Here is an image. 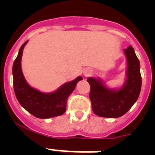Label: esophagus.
Instances as JSON below:
<instances>
[{
    "label": "esophagus",
    "mask_w": 155,
    "mask_h": 155,
    "mask_svg": "<svg viewBox=\"0 0 155 155\" xmlns=\"http://www.w3.org/2000/svg\"><path fill=\"white\" fill-rule=\"evenodd\" d=\"M91 74V70H89V69H86L85 71H84V74L85 75L86 77L89 76Z\"/></svg>",
    "instance_id": "obj_1"
}]
</instances>
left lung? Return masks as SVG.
<instances>
[{"label":"left lung","instance_id":"8db88e82","mask_svg":"<svg viewBox=\"0 0 155 155\" xmlns=\"http://www.w3.org/2000/svg\"><path fill=\"white\" fill-rule=\"evenodd\" d=\"M127 60V79L122 88L117 91L107 88L100 80L88 78L89 98L94 114L100 117L117 118L124 116L132 107L139 97L141 89L140 62L134 48L124 50Z\"/></svg>","mask_w":155,"mask_h":155}]
</instances>
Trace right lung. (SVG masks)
<instances>
[{"instance_id": "add662e5", "label": "right lung", "mask_w": 155, "mask_h": 155, "mask_svg": "<svg viewBox=\"0 0 155 155\" xmlns=\"http://www.w3.org/2000/svg\"><path fill=\"white\" fill-rule=\"evenodd\" d=\"M27 42L20 48L12 68L14 91L16 98L25 109L37 118L47 119L63 115L66 111L68 97L74 90L77 83L82 80V78L78 77L75 80L66 83L57 91L50 94L40 92L30 87L23 76L21 68L23 49Z\"/></svg>"}]
</instances>
